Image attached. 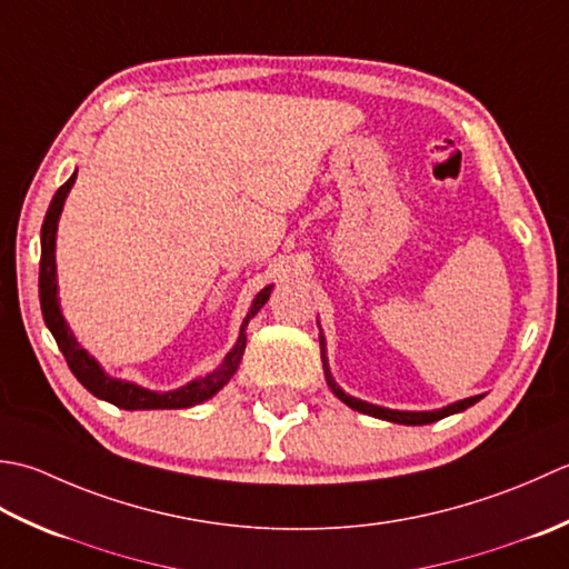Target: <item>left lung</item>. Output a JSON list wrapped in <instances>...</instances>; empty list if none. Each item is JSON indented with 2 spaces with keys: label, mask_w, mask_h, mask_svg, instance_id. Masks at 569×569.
Returning a JSON list of instances; mask_svg holds the SVG:
<instances>
[{
  "label": "left lung",
  "mask_w": 569,
  "mask_h": 569,
  "mask_svg": "<svg viewBox=\"0 0 569 569\" xmlns=\"http://www.w3.org/2000/svg\"><path fill=\"white\" fill-rule=\"evenodd\" d=\"M319 346H321V363H323V376H327V382L329 388L333 390V396L339 398L341 402L349 405L351 410H358L363 415H370V417H378V420H388V422H398V425H430V422H437L442 420V417H449V415H457V412H463L467 408H471L473 402H479L483 396H473V398H463V400H457L447 405V408H439V410H422V412H410V410H390V408H380V405H373V402H366V400H358L353 396H349V392H343L339 388V382L333 380L331 376V368H329V358H327V341H323V333H319Z\"/></svg>",
  "instance_id": "left-lung-1"
}]
</instances>
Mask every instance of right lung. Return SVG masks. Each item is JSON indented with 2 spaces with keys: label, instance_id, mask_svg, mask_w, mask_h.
<instances>
[{
  "label": "right lung",
  "instance_id": "1",
  "mask_svg": "<svg viewBox=\"0 0 569 569\" xmlns=\"http://www.w3.org/2000/svg\"><path fill=\"white\" fill-rule=\"evenodd\" d=\"M76 177H78V171H73V177L53 193L49 211H46L43 226H41V268H39L41 315H43L46 327H49V331L53 333L58 349H61V353L66 356L68 368L73 370V376L83 382V388H88L92 396L118 405V408H122V410H181V408H193V405L211 400L216 392L236 376V370L242 361V353H246L248 321L264 307V301L270 299V292L274 284H268L264 289H260L258 297L252 299L248 315L240 323V333H238L236 346L226 353L223 361H220V366L216 370H211V373L193 378L191 382H187V386H181L177 390H167V392L149 390V388L137 386V382L108 376L96 358H92L83 349V346L78 343L71 327H68V321L63 319L61 301H58L56 230H58V218H61V211H63V203L76 183Z\"/></svg>",
  "mask_w": 569,
  "mask_h": 569
}]
</instances>
